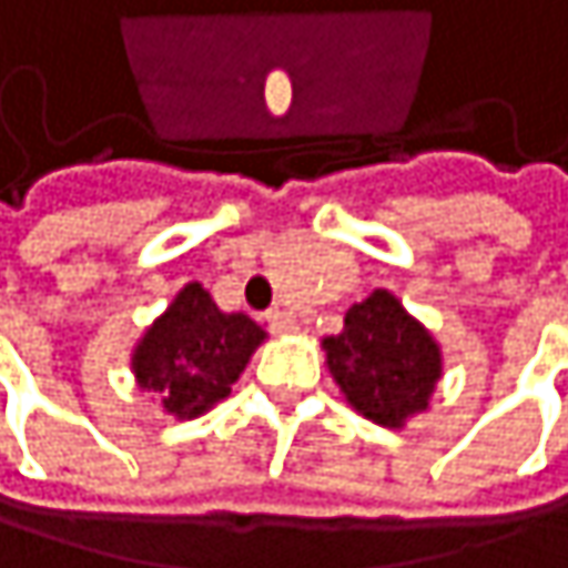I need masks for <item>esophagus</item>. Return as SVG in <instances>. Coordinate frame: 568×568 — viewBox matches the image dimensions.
<instances>
[{
  "label": "esophagus",
  "mask_w": 568,
  "mask_h": 568,
  "mask_svg": "<svg viewBox=\"0 0 568 568\" xmlns=\"http://www.w3.org/2000/svg\"><path fill=\"white\" fill-rule=\"evenodd\" d=\"M266 322H270V332L273 335H295L298 332V322L288 312H283V308H270L266 312Z\"/></svg>",
  "instance_id": "34e87169"
}]
</instances>
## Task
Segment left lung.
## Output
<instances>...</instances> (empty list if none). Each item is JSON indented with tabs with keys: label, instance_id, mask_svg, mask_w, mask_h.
I'll return each instance as SVG.
<instances>
[{
	"label": "left lung",
	"instance_id": "8db88e82",
	"mask_svg": "<svg viewBox=\"0 0 568 568\" xmlns=\"http://www.w3.org/2000/svg\"><path fill=\"white\" fill-rule=\"evenodd\" d=\"M322 352L342 397L388 430L424 414L444 375L440 342L388 288L355 302L342 332L322 338Z\"/></svg>",
	"mask_w": 568,
	"mask_h": 568
}]
</instances>
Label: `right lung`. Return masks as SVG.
<instances>
[{
  "instance_id": "obj_1",
  "label": "right lung",
  "mask_w": 568,
  "mask_h": 568,
  "mask_svg": "<svg viewBox=\"0 0 568 568\" xmlns=\"http://www.w3.org/2000/svg\"><path fill=\"white\" fill-rule=\"evenodd\" d=\"M266 338L250 315L223 312L203 285L186 283L138 338L131 372L164 414L193 420L230 395Z\"/></svg>"
}]
</instances>
